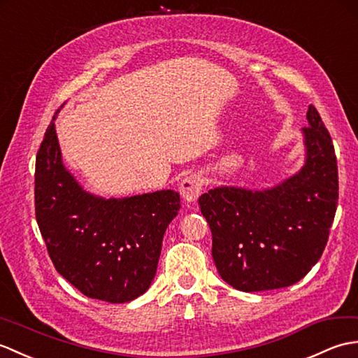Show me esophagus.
Returning a JSON list of instances; mask_svg holds the SVG:
<instances>
[{
    "mask_svg": "<svg viewBox=\"0 0 358 358\" xmlns=\"http://www.w3.org/2000/svg\"><path fill=\"white\" fill-rule=\"evenodd\" d=\"M202 187H203V179L199 176V174H189V176L180 180L179 192H180V196L184 197L187 202H194L197 197H199Z\"/></svg>",
    "mask_w": 358,
    "mask_h": 358,
    "instance_id": "esophagus-1",
    "label": "esophagus"
}]
</instances>
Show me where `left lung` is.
<instances>
[{"mask_svg":"<svg viewBox=\"0 0 358 358\" xmlns=\"http://www.w3.org/2000/svg\"><path fill=\"white\" fill-rule=\"evenodd\" d=\"M300 171L266 189L217 187L199 197L222 279L245 292L287 288L322 257L338 201L337 157L314 106Z\"/></svg>","mask_w":358,"mask_h":358,"instance_id":"8db88e82","label":"left lung"}]
</instances>
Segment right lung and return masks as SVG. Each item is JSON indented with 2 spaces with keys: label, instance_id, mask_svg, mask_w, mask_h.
I'll return each mask as SVG.
<instances>
[{
  "label": "right lung",
  "instance_id": "1",
  "mask_svg": "<svg viewBox=\"0 0 358 358\" xmlns=\"http://www.w3.org/2000/svg\"><path fill=\"white\" fill-rule=\"evenodd\" d=\"M55 119L35 166V214L47 251L84 296L131 301L155 279L165 229L180 208L179 193L161 189L122 199L87 193L62 164Z\"/></svg>",
  "mask_w": 358,
  "mask_h": 358
}]
</instances>
